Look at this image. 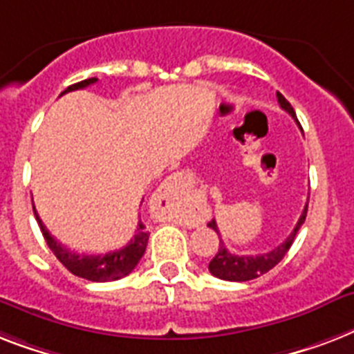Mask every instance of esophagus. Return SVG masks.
<instances>
[{
	"label": "esophagus",
	"mask_w": 354,
	"mask_h": 354,
	"mask_svg": "<svg viewBox=\"0 0 354 354\" xmlns=\"http://www.w3.org/2000/svg\"><path fill=\"white\" fill-rule=\"evenodd\" d=\"M183 188H185V177L180 174H174L164 180L157 195H159L162 201H166V205L171 206L175 203V199H179Z\"/></svg>",
	"instance_id": "obj_1"
}]
</instances>
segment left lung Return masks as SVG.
I'll list each match as a JSON object with an SVG mask.
<instances>
[{
    "instance_id": "1",
    "label": "left lung",
    "mask_w": 354,
    "mask_h": 354,
    "mask_svg": "<svg viewBox=\"0 0 354 354\" xmlns=\"http://www.w3.org/2000/svg\"><path fill=\"white\" fill-rule=\"evenodd\" d=\"M276 97H278L279 107L285 109V111L289 113L290 117L296 120V113H294L289 100H287L281 93H276ZM296 122H298V120H296ZM307 206H309V203L305 205L298 223H296V226H294V230L290 232V236L287 237L281 245L272 248L270 252L257 254V256H236V254L228 252V248L225 247V243H223L221 236H219V228H217L216 225V219H212V221L208 223V226H210L212 230L217 232V236H219V248H217L216 256L212 257L210 265H208V270H210L216 278L225 279V281H248V279L259 278V276H263L265 272H268L270 268L276 267V265L283 259L285 254L289 252L290 245L294 243V237H296L298 230L305 223V217H307Z\"/></svg>"
}]
</instances>
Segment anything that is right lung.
<instances>
[{
  "label": "right lung",
  "mask_w": 354,
  "mask_h": 354,
  "mask_svg": "<svg viewBox=\"0 0 354 354\" xmlns=\"http://www.w3.org/2000/svg\"><path fill=\"white\" fill-rule=\"evenodd\" d=\"M97 80L98 78H87V80H82L78 84H73L62 95L69 91H76V89H84V87L91 86ZM34 216H36V221H38L39 228H41L45 241H47L49 248L53 250V254L58 257V261L69 272H73L78 278L89 279V281H115V279L128 276L133 268L137 267L140 257L146 252V247H148L149 232L144 226L142 221H138L137 232H135V236H133V239L126 247L107 254H76L73 250H69V248H65L64 245H60L55 237L50 236L49 230L45 228L39 216L36 214V210H34Z\"/></svg>",
  "instance_id": "obj_1"
}]
</instances>
